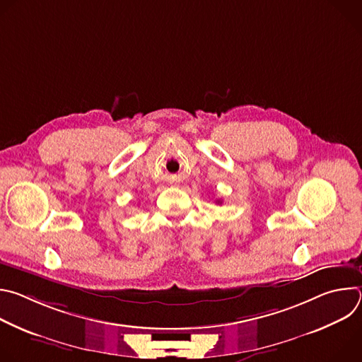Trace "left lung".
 Wrapping results in <instances>:
<instances>
[{"mask_svg": "<svg viewBox=\"0 0 362 362\" xmlns=\"http://www.w3.org/2000/svg\"><path fill=\"white\" fill-rule=\"evenodd\" d=\"M216 203H222V200H216Z\"/></svg>", "mask_w": 362, "mask_h": 362, "instance_id": "obj_1", "label": "left lung"}]
</instances>
